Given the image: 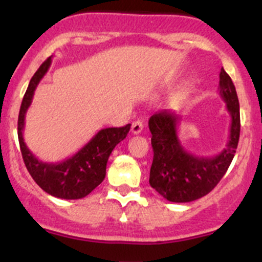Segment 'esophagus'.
Segmentation results:
<instances>
[{
    "instance_id": "obj_1",
    "label": "esophagus",
    "mask_w": 262,
    "mask_h": 262,
    "mask_svg": "<svg viewBox=\"0 0 262 262\" xmlns=\"http://www.w3.org/2000/svg\"><path fill=\"white\" fill-rule=\"evenodd\" d=\"M130 130H132V133H133V134L142 133V130H143V121H141V120L134 121V123L132 124Z\"/></svg>"
}]
</instances>
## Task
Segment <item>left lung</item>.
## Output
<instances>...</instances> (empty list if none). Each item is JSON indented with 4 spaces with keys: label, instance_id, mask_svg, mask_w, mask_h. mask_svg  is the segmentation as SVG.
I'll list each match as a JSON object with an SVG mask.
<instances>
[{
    "label": "left lung",
    "instance_id": "8db88e82",
    "mask_svg": "<svg viewBox=\"0 0 262 262\" xmlns=\"http://www.w3.org/2000/svg\"><path fill=\"white\" fill-rule=\"evenodd\" d=\"M218 90L231 115V128L226 148L213 157H199L182 147L178 136L181 115L176 112L161 110L149 118L153 148L149 185L168 202L189 203L207 195L221 181L233 160L241 129L239 102L236 87L223 67Z\"/></svg>",
    "mask_w": 262,
    "mask_h": 262
}]
</instances>
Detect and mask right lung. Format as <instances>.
Masks as SVG:
<instances>
[{
  "label": "right lung",
  "mask_w": 262,
  "mask_h": 262,
  "mask_svg": "<svg viewBox=\"0 0 262 262\" xmlns=\"http://www.w3.org/2000/svg\"><path fill=\"white\" fill-rule=\"evenodd\" d=\"M50 64L52 57H49L33 76L21 102L17 121L21 155L29 173L44 191L60 199H82L105 179L109 156L116 144L120 143L129 133L130 124L121 128L101 129L77 153L62 162H44L36 158L26 146L23 132L25 126V115L33 101L34 92L41 78L48 72Z\"/></svg>",
  "instance_id": "right-lung-1"
}]
</instances>
